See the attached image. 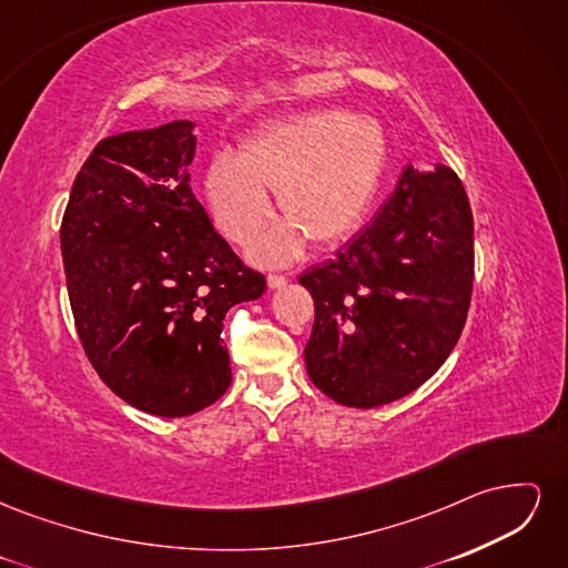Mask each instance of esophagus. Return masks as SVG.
<instances>
[{
  "instance_id": "obj_1",
  "label": "esophagus",
  "mask_w": 568,
  "mask_h": 568,
  "mask_svg": "<svg viewBox=\"0 0 568 568\" xmlns=\"http://www.w3.org/2000/svg\"><path fill=\"white\" fill-rule=\"evenodd\" d=\"M286 284V277L284 274H267V286L270 288H280Z\"/></svg>"
}]
</instances>
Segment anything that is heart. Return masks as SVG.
<instances>
[{
	"mask_svg": "<svg viewBox=\"0 0 568 568\" xmlns=\"http://www.w3.org/2000/svg\"><path fill=\"white\" fill-rule=\"evenodd\" d=\"M388 136L379 120L322 109L277 120L242 142L236 159L215 153L203 194L232 242L248 244L277 192L282 225L257 239L253 257L267 265L294 261L305 236L336 246L363 225L388 168Z\"/></svg>",
	"mask_w": 568,
	"mask_h": 568,
	"instance_id": "b5f03b06",
	"label": "heart"
}]
</instances>
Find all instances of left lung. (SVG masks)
I'll use <instances>...</instances> for the list:
<instances>
[{
	"label": "left lung",
	"instance_id": "obj_1",
	"mask_svg": "<svg viewBox=\"0 0 568 568\" xmlns=\"http://www.w3.org/2000/svg\"><path fill=\"white\" fill-rule=\"evenodd\" d=\"M315 301L305 346L313 384L348 407L417 390L448 359L467 322L474 217L448 165H405L376 217L334 261L303 272Z\"/></svg>",
	"mask_w": 568,
	"mask_h": 568
}]
</instances>
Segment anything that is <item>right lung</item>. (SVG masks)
Returning <instances> with one entry per match:
<instances>
[{
  "label": "right lung",
  "mask_w": 568,
  "mask_h": 568,
  "mask_svg": "<svg viewBox=\"0 0 568 568\" xmlns=\"http://www.w3.org/2000/svg\"><path fill=\"white\" fill-rule=\"evenodd\" d=\"M194 128L173 120L99 142L61 222L82 348L115 395L159 417L194 415L230 388L222 320L265 291L189 186Z\"/></svg>",
  "instance_id": "obj_1"
}]
</instances>
